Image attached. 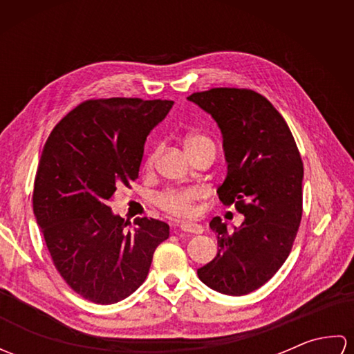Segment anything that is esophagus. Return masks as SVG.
Listing matches in <instances>:
<instances>
[{"label": "esophagus", "mask_w": 354, "mask_h": 354, "mask_svg": "<svg viewBox=\"0 0 354 354\" xmlns=\"http://www.w3.org/2000/svg\"><path fill=\"white\" fill-rule=\"evenodd\" d=\"M179 230L184 231V232H192V234H202L204 232V227L198 223H190V222H185L179 225Z\"/></svg>", "instance_id": "34e87169"}]
</instances>
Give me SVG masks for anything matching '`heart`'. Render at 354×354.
<instances>
[{
    "instance_id": "obj_1",
    "label": "heart",
    "mask_w": 354,
    "mask_h": 354,
    "mask_svg": "<svg viewBox=\"0 0 354 354\" xmlns=\"http://www.w3.org/2000/svg\"><path fill=\"white\" fill-rule=\"evenodd\" d=\"M202 146H213V141L202 133H190L185 137L187 152H193ZM160 146H155L146 156V167H152L158 155ZM199 198V192L194 189H169L156 196V205L165 213L176 217H190L194 213V202Z\"/></svg>"
}]
</instances>
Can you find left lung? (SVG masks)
<instances>
[{
  "label": "left lung",
  "instance_id": "left-lung-1",
  "mask_svg": "<svg viewBox=\"0 0 354 354\" xmlns=\"http://www.w3.org/2000/svg\"><path fill=\"white\" fill-rule=\"evenodd\" d=\"M216 120L228 175L217 189L245 221L234 231L213 217L219 252L198 269L202 283L225 295H246L289 257L303 216V160L283 115L246 88H212L189 97Z\"/></svg>",
  "mask_w": 354,
  "mask_h": 354
}]
</instances>
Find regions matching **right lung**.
<instances>
[{"mask_svg": "<svg viewBox=\"0 0 354 354\" xmlns=\"http://www.w3.org/2000/svg\"><path fill=\"white\" fill-rule=\"evenodd\" d=\"M171 100L133 97L85 100L45 142L33 189V212L53 265L70 288L95 304H114L145 283L169 225L111 212L118 187L137 181L149 132Z\"/></svg>", "mask_w": 354, "mask_h": 354, "instance_id": "1", "label": "right lung"}]
</instances>
